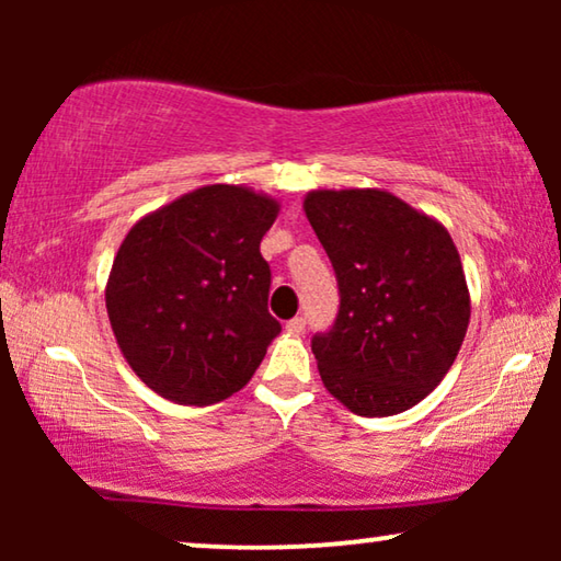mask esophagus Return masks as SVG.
Here are the masks:
<instances>
[{
  "mask_svg": "<svg viewBox=\"0 0 561 561\" xmlns=\"http://www.w3.org/2000/svg\"><path fill=\"white\" fill-rule=\"evenodd\" d=\"M286 332L294 334V336H301L306 332V319L304 317H296V319L286 321Z\"/></svg>",
  "mask_w": 561,
  "mask_h": 561,
  "instance_id": "esophagus-1",
  "label": "esophagus"
}]
</instances>
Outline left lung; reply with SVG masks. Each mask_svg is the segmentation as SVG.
Here are the masks:
<instances>
[{"label":"left lung","instance_id":"1","mask_svg":"<svg viewBox=\"0 0 561 561\" xmlns=\"http://www.w3.org/2000/svg\"><path fill=\"white\" fill-rule=\"evenodd\" d=\"M306 219L332 260L340 313L311 340L319 375L357 416H393L449 373L470 290L447 227L382 188H317Z\"/></svg>","mask_w":561,"mask_h":561}]
</instances>
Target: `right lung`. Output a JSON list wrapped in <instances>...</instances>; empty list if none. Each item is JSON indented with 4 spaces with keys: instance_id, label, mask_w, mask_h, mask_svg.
Masks as SVG:
<instances>
[{
    "instance_id": "1",
    "label": "right lung",
    "mask_w": 561,
    "mask_h": 561,
    "mask_svg": "<svg viewBox=\"0 0 561 561\" xmlns=\"http://www.w3.org/2000/svg\"><path fill=\"white\" fill-rule=\"evenodd\" d=\"M280 204L211 183L135 221L106 280V313L127 365L181 405L244 388L280 324L267 313L271 267L260 240Z\"/></svg>"
}]
</instances>
